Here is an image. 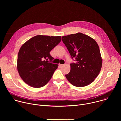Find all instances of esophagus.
<instances>
[{"label": "esophagus", "mask_w": 121, "mask_h": 121, "mask_svg": "<svg viewBox=\"0 0 121 121\" xmlns=\"http://www.w3.org/2000/svg\"><path fill=\"white\" fill-rule=\"evenodd\" d=\"M64 65H62V64H59V66H60V67H62V66H63Z\"/></svg>", "instance_id": "34e87169"}]
</instances>
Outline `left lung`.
<instances>
[{
    "label": "left lung",
    "mask_w": 121,
    "mask_h": 121,
    "mask_svg": "<svg viewBox=\"0 0 121 121\" xmlns=\"http://www.w3.org/2000/svg\"><path fill=\"white\" fill-rule=\"evenodd\" d=\"M62 41L76 61L70 64V71L65 75L67 79L78 87L91 84L99 73L102 63L97 42L80 32L62 36Z\"/></svg>",
    "instance_id": "1"
}]
</instances>
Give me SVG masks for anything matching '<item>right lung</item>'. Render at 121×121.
Here are the masks:
<instances>
[{"label": "right lung", "mask_w": 121, "mask_h": 121, "mask_svg": "<svg viewBox=\"0 0 121 121\" xmlns=\"http://www.w3.org/2000/svg\"><path fill=\"white\" fill-rule=\"evenodd\" d=\"M61 41V36L39 35L22 46L18 55L17 69L26 84L38 88L49 82L58 67L57 64L51 63L54 58L50 52Z\"/></svg>", "instance_id": "add662e5"}]
</instances>
